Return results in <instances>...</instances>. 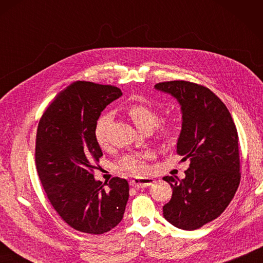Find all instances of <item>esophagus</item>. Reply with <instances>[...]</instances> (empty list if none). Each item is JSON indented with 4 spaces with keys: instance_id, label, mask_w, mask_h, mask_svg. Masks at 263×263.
Segmentation results:
<instances>
[{
    "instance_id": "esophagus-1",
    "label": "esophagus",
    "mask_w": 263,
    "mask_h": 263,
    "mask_svg": "<svg viewBox=\"0 0 263 263\" xmlns=\"http://www.w3.org/2000/svg\"><path fill=\"white\" fill-rule=\"evenodd\" d=\"M154 182L155 180L152 177H136L132 180L131 185L140 189V187H146V186L152 185Z\"/></svg>"
}]
</instances>
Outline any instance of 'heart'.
Instances as JSON below:
<instances>
[{
  "mask_svg": "<svg viewBox=\"0 0 263 263\" xmlns=\"http://www.w3.org/2000/svg\"><path fill=\"white\" fill-rule=\"evenodd\" d=\"M127 114L133 123L142 131L150 130L156 126V131L160 139L171 140L174 136V126L171 122H159V114L155 108L146 104H132L127 107ZM110 114L104 113L98 117L95 125V138L100 147H105L107 143V127L110 122ZM119 170L130 173L133 175H140L147 172V163L142 155L130 154L123 157L119 164Z\"/></svg>",
  "mask_w": 263,
  "mask_h": 263,
  "instance_id": "b5f03b06",
  "label": "heart"
}]
</instances>
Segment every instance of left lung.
<instances>
[{
    "label": "left lung",
    "instance_id": "8db88e82",
    "mask_svg": "<svg viewBox=\"0 0 263 263\" xmlns=\"http://www.w3.org/2000/svg\"><path fill=\"white\" fill-rule=\"evenodd\" d=\"M155 88L171 93L182 106L176 153L190 160L183 180L163 178L173 189L164 217L181 230H198L224 212L241 182L235 123L225 104L204 86L175 80Z\"/></svg>",
    "mask_w": 263,
    "mask_h": 263
}]
</instances>
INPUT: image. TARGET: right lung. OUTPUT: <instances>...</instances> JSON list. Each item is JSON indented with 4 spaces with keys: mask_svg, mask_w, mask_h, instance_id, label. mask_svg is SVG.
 Listing matches in <instances>:
<instances>
[{
    "mask_svg": "<svg viewBox=\"0 0 263 263\" xmlns=\"http://www.w3.org/2000/svg\"><path fill=\"white\" fill-rule=\"evenodd\" d=\"M122 95L120 88L76 81L61 91L38 123L35 163L47 199L76 231L92 235L119 225L128 199L125 178L96 181L103 156L95 125L106 106Z\"/></svg>",
    "mask_w": 263,
    "mask_h": 263,
    "instance_id": "add662e5",
    "label": "right lung"
}]
</instances>
